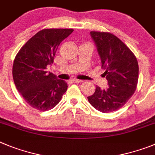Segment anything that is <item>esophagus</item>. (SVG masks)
<instances>
[{
	"instance_id": "esophagus-1",
	"label": "esophagus",
	"mask_w": 155,
	"mask_h": 155,
	"mask_svg": "<svg viewBox=\"0 0 155 155\" xmlns=\"http://www.w3.org/2000/svg\"><path fill=\"white\" fill-rule=\"evenodd\" d=\"M72 82L75 83H82V80H80V79H72Z\"/></svg>"
}]
</instances>
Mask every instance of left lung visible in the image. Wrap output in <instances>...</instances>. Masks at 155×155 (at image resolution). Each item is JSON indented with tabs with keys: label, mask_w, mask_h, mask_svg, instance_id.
Returning a JSON list of instances; mask_svg holds the SVG:
<instances>
[{
	"label": "left lung",
	"mask_w": 155,
	"mask_h": 155,
	"mask_svg": "<svg viewBox=\"0 0 155 155\" xmlns=\"http://www.w3.org/2000/svg\"><path fill=\"white\" fill-rule=\"evenodd\" d=\"M101 60L104 76L109 87H96L87 97L91 105L101 112L117 111L129 101L137 89L139 66L131 50L119 38L107 32H91Z\"/></svg>",
	"instance_id": "obj_1"
}]
</instances>
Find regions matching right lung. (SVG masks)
<instances>
[{
    "label": "right lung",
    "mask_w": 155,
    "mask_h": 155,
    "mask_svg": "<svg viewBox=\"0 0 155 155\" xmlns=\"http://www.w3.org/2000/svg\"><path fill=\"white\" fill-rule=\"evenodd\" d=\"M72 29H44L31 37L16 54L12 68L15 85L31 107L52 109L68 88L67 83L48 72L59 44Z\"/></svg>",
    "instance_id": "obj_1"
}]
</instances>
